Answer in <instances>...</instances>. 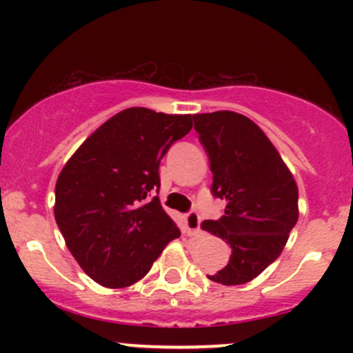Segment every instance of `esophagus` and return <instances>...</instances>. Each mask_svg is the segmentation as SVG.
Here are the masks:
<instances>
[{
  "mask_svg": "<svg viewBox=\"0 0 353 353\" xmlns=\"http://www.w3.org/2000/svg\"><path fill=\"white\" fill-rule=\"evenodd\" d=\"M184 224L189 234H197L201 229V216L197 212H194V210H190V212L184 216Z\"/></svg>",
  "mask_w": 353,
  "mask_h": 353,
  "instance_id": "1",
  "label": "esophagus"
}]
</instances>
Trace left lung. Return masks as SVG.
<instances>
[{"mask_svg": "<svg viewBox=\"0 0 353 353\" xmlns=\"http://www.w3.org/2000/svg\"><path fill=\"white\" fill-rule=\"evenodd\" d=\"M194 129L208 152L214 197L224 216L201 228L232 249L228 265L208 275L241 285L264 272L282 252L299 219V190L281 154L261 128L232 111L194 114Z\"/></svg>", "mask_w": 353, "mask_h": 353, "instance_id": "obj_1", "label": "left lung"}]
</instances>
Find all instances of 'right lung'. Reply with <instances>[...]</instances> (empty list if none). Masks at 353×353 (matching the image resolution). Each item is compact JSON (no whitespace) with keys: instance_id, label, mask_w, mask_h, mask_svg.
<instances>
[{"instance_id":"1","label":"right lung","mask_w":353,"mask_h":353,"mask_svg":"<svg viewBox=\"0 0 353 353\" xmlns=\"http://www.w3.org/2000/svg\"><path fill=\"white\" fill-rule=\"evenodd\" d=\"M192 129L190 114L117 112L79 145L56 182L54 217L92 281L123 289L149 272L181 230L161 205L159 164Z\"/></svg>"}]
</instances>
